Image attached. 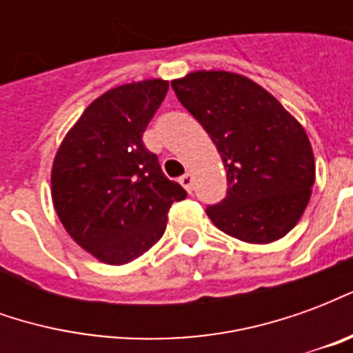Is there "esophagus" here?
<instances>
[{
    "label": "esophagus",
    "mask_w": 353,
    "mask_h": 353,
    "mask_svg": "<svg viewBox=\"0 0 353 353\" xmlns=\"http://www.w3.org/2000/svg\"><path fill=\"white\" fill-rule=\"evenodd\" d=\"M179 183L183 185L185 191H192V174L191 172H187V174H183V176L179 177Z\"/></svg>",
    "instance_id": "34e87169"
}]
</instances>
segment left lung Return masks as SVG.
Listing matches in <instances>:
<instances>
[{
	"label": "left lung",
	"mask_w": 353,
	"mask_h": 353,
	"mask_svg": "<svg viewBox=\"0 0 353 353\" xmlns=\"http://www.w3.org/2000/svg\"><path fill=\"white\" fill-rule=\"evenodd\" d=\"M177 100L199 121L227 170V196L208 206L225 234L270 244L308 206L316 162L306 132L272 94L244 75L192 72L172 81Z\"/></svg>",
	"instance_id": "left-lung-1"
}]
</instances>
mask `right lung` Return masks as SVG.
Wrapping results in <instances>:
<instances>
[{"instance_id": "obj_1", "label": "right lung", "mask_w": 353, "mask_h": 353, "mask_svg": "<svg viewBox=\"0 0 353 353\" xmlns=\"http://www.w3.org/2000/svg\"><path fill=\"white\" fill-rule=\"evenodd\" d=\"M168 81L111 88L65 134L52 162L50 194L68 234L108 265H126L164 234L168 210L187 196L162 174L143 132Z\"/></svg>"}]
</instances>
